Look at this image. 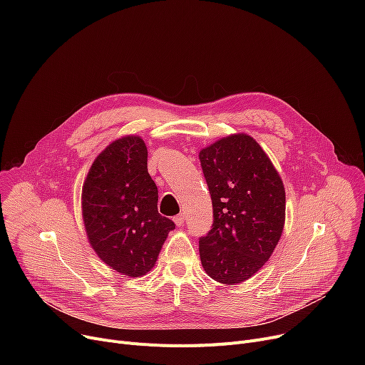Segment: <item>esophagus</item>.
I'll return each instance as SVG.
<instances>
[{"label": "esophagus", "instance_id": "esophagus-1", "mask_svg": "<svg viewBox=\"0 0 365 365\" xmlns=\"http://www.w3.org/2000/svg\"><path fill=\"white\" fill-rule=\"evenodd\" d=\"M175 223L178 225V226H183V223H185V215H178V216H175Z\"/></svg>", "mask_w": 365, "mask_h": 365}]
</instances>
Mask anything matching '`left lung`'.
Segmentation results:
<instances>
[{
  "mask_svg": "<svg viewBox=\"0 0 365 365\" xmlns=\"http://www.w3.org/2000/svg\"><path fill=\"white\" fill-rule=\"evenodd\" d=\"M213 202V226L200 238L204 271L237 285L269 260L285 222V189L269 157L248 134L235 133L200 150Z\"/></svg>",
  "mask_w": 365,
  "mask_h": 365,
  "instance_id": "1",
  "label": "left lung"
}]
</instances>
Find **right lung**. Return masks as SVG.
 <instances>
[{
  "label": "right lung",
  "mask_w": 365,
  "mask_h": 365,
  "mask_svg": "<svg viewBox=\"0 0 365 365\" xmlns=\"http://www.w3.org/2000/svg\"><path fill=\"white\" fill-rule=\"evenodd\" d=\"M88 242L110 269L146 275L175 223L158 213V187L148 173L140 136L109 143L91 164L81 194Z\"/></svg>",
  "instance_id": "obj_1"
}]
</instances>
